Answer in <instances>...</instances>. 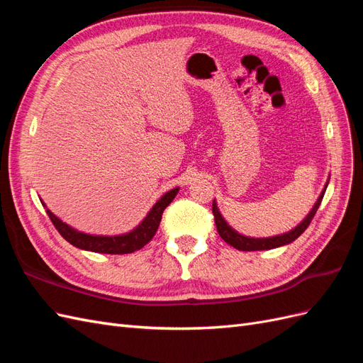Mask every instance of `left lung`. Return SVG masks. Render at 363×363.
<instances>
[{
	"label": "left lung",
	"instance_id": "1",
	"mask_svg": "<svg viewBox=\"0 0 363 363\" xmlns=\"http://www.w3.org/2000/svg\"><path fill=\"white\" fill-rule=\"evenodd\" d=\"M327 184L328 182L325 183V188L324 191L321 192L320 199H318V201L315 203L313 208L309 212V215H307L303 223H300L298 225H296L294 230H291V232L288 233H283V235H279V236H272V238H262V239H256V238H248V236H242L239 235L238 232H235V230L230 227L225 219L223 218V215L219 213L218 207H216V203L213 201V206H212V211H213V216H215V224H216V230L219 236H221L225 242L228 245H232L233 248L236 250H240V251H259V250H271V248H277V247H281V245H286V244H291L294 242V240L298 238L304 230L309 227V224L312 223V219L318 211V207H320L321 201H323V196L325 194V189H327Z\"/></svg>",
	"mask_w": 363,
	"mask_h": 363
}]
</instances>
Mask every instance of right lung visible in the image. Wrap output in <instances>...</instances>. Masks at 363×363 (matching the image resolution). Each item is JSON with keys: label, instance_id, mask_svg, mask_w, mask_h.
Wrapping results in <instances>:
<instances>
[{"label": "right lung", "instance_id": "right-lung-1", "mask_svg": "<svg viewBox=\"0 0 363 363\" xmlns=\"http://www.w3.org/2000/svg\"><path fill=\"white\" fill-rule=\"evenodd\" d=\"M177 192H179V188H174L169 192L164 194L162 199L152 206L148 215L144 218V221H142L135 230H131L130 233L119 235V236H94V235L77 232V230H74L68 224L62 223L56 215L51 213V211H48V208H47V213L54 227L57 228V232L63 236V239H67L68 242L72 244L74 247L86 250V251L104 252V255H128V252H135L136 250H140L142 247L147 245L152 239V236L156 235L163 211L175 199Z\"/></svg>", "mask_w": 363, "mask_h": 363}]
</instances>
